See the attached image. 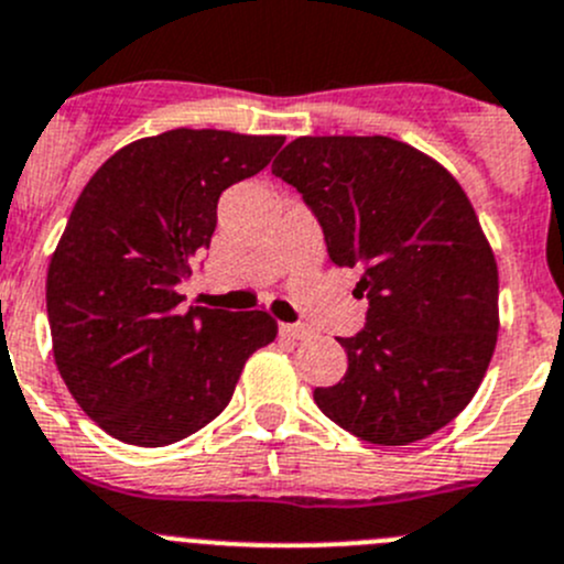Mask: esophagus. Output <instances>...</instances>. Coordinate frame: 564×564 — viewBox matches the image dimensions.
Listing matches in <instances>:
<instances>
[{"label": "esophagus", "instance_id": "34e87169", "mask_svg": "<svg viewBox=\"0 0 564 564\" xmlns=\"http://www.w3.org/2000/svg\"><path fill=\"white\" fill-rule=\"evenodd\" d=\"M281 336L292 338V341H300V338L311 336V327H305V325H281Z\"/></svg>", "mask_w": 564, "mask_h": 564}]
</instances>
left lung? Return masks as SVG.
<instances>
[{"label":"left lung","instance_id":"left-lung-1","mask_svg":"<svg viewBox=\"0 0 564 564\" xmlns=\"http://www.w3.org/2000/svg\"><path fill=\"white\" fill-rule=\"evenodd\" d=\"M355 267L366 327L338 338L347 375L316 388L355 438L408 446L477 393L499 338V267L471 200L433 156L391 137H297L272 162Z\"/></svg>","mask_w":564,"mask_h":564}]
</instances>
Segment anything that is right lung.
Segmentation results:
<instances>
[{
  "instance_id": "add662e5",
  "label": "right lung",
  "mask_w": 564,
  "mask_h": 564,
  "mask_svg": "<svg viewBox=\"0 0 564 564\" xmlns=\"http://www.w3.org/2000/svg\"><path fill=\"white\" fill-rule=\"evenodd\" d=\"M281 145V134L162 131L115 151L76 198L48 261L52 349L70 397L112 438L154 449L198 433L278 336L267 311L182 314L176 283L209 248L223 189Z\"/></svg>"
}]
</instances>
